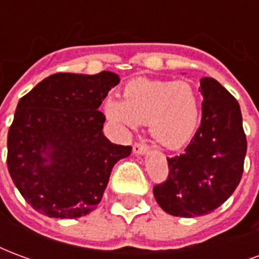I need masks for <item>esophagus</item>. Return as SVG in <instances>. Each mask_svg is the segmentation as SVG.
Here are the masks:
<instances>
[{
    "instance_id": "esophagus-1",
    "label": "esophagus",
    "mask_w": 259,
    "mask_h": 259,
    "mask_svg": "<svg viewBox=\"0 0 259 259\" xmlns=\"http://www.w3.org/2000/svg\"><path fill=\"white\" fill-rule=\"evenodd\" d=\"M147 151H148V147L146 144H143V143H136L133 146V152L137 154V155H144Z\"/></svg>"
}]
</instances>
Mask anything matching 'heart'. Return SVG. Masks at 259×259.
<instances>
[{
	"label": "heart",
	"instance_id": "b5f03b06",
	"mask_svg": "<svg viewBox=\"0 0 259 259\" xmlns=\"http://www.w3.org/2000/svg\"><path fill=\"white\" fill-rule=\"evenodd\" d=\"M123 101L109 97L104 104L108 120L123 129L148 124L154 140L180 148L193 139L200 123V100L187 81L136 79L122 91Z\"/></svg>",
	"mask_w": 259,
	"mask_h": 259
}]
</instances>
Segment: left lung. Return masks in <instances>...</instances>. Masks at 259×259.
Segmentation results:
<instances>
[{
	"label": "left lung",
	"instance_id": "left-lung-1",
	"mask_svg": "<svg viewBox=\"0 0 259 259\" xmlns=\"http://www.w3.org/2000/svg\"><path fill=\"white\" fill-rule=\"evenodd\" d=\"M202 118L183 154L168 158L169 175L154 186V197L174 217L206 215L239 186L247 139L239 102L212 77L200 80Z\"/></svg>",
	"mask_w": 259,
	"mask_h": 259
}]
</instances>
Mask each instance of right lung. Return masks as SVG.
<instances>
[{
  "label": "right lung",
  "mask_w": 259,
  "mask_h": 259,
  "mask_svg": "<svg viewBox=\"0 0 259 259\" xmlns=\"http://www.w3.org/2000/svg\"><path fill=\"white\" fill-rule=\"evenodd\" d=\"M119 76L55 73L22 97L8 132V170L36 211L73 219L94 211L115 163L129 157L102 133L98 108Z\"/></svg>",
  "instance_id": "1"
}]
</instances>
